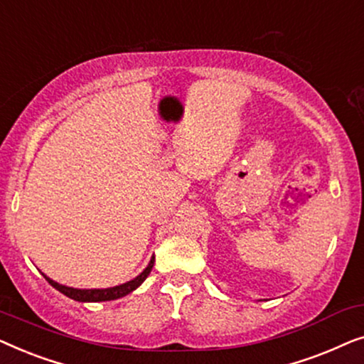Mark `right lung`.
I'll return each instance as SVG.
<instances>
[{
    "label": "right lung",
    "mask_w": 364,
    "mask_h": 364,
    "mask_svg": "<svg viewBox=\"0 0 364 364\" xmlns=\"http://www.w3.org/2000/svg\"><path fill=\"white\" fill-rule=\"evenodd\" d=\"M154 262H156V257L151 258V262H149V265L144 268V272L141 275H137L136 278H132L131 282H126L122 283V285H117V287H111V288H91V290H86V288H73V287H66V285H61V283L51 280V278L44 275L46 278L48 283L51 287L56 288L58 291H61L63 295H66L71 298V300H76V301H82V303H89V301H111V300H117V298H122L129 295V293H132L136 288H139L144 283V280L149 277V273H151L152 267H154Z\"/></svg>",
    "instance_id": "right-lung-1"
}]
</instances>
